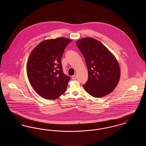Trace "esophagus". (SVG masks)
<instances>
[{
	"label": "esophagus",
	"instance_id": "34e87169",
	"mask_svg": "<svg viewBox=\"0 0 146 146\" xmlns=\"http://www.w3.org/2000/svg\"><path fill=\"white\" fill-rule=\"evenodd\" d=\"M76 76H72V79L73 80H75V79H76Z\"/></svg>",
	"mask_w": 146,
	"mask_h": 146
}]
</instances>
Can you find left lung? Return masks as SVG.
<instances>
[{"instance_id":"left-lung-1","label":"left lung","mask_w":146,"mask_h":146,"mask_svg":"<svg viewBox=\"0 0 146 146\" xmlns=\"http://www.w3.org/2000/svg\"><path fill=\"white\" fill-rule=\"evenodd\" d=\"M85 60L88 79L83 87L94 97L106 96L114 90L120 77L117 60L104 45L96 39L87 37L76 42Z\"/></svg>"}]
</instances>
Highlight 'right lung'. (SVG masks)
I'll return each mask as SVG.
<instances>
[{
    "mask_svg": "<svg viewBox=\"0 0 146 146\" xmlns=\"http://www.w3.org/2000/svg\"><path fill=\"white\" fill-rule=\"evenodd\" d=\"M72 40L57 38L40 42L28 58V80L35 91L48 100H55L66 90L70 80L62 71L61 57Z\"/></svg>",
    "mask_w": 146,
    "mask_h": 146,
    "instance_id": "obj_1",
    "label": "right lung"
}]
</instances>
